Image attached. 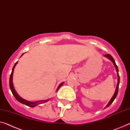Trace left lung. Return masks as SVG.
Listing matches in <instances>:
<instances>
[{
  "mask_svg": "<svg viewBox=\"0 0 130 130\" xmlns=\"http://www.w3.org/2000/svg\"><path fill=\"white\" fill-rule=\"evenodd\" d=\"M104 57H106V58H107L109 59L110 61H111L113 63V65L115 66V68H116V71H117V76H118V82H117V86H116V90H115V94H114V95L112 97L111 99H110V102H108V103L107 104V106H106L105 108H107L108 107V106H109L110 104H111L113 102L114 100L116 98V96L117 95V93H118V90H119V84H120V77H119V69H118V67L117 65H116V63L115 62V59L113 57H112V56L111 55H110V54H106V55H104Z\"/></svg>",
  "mask_w": 130,
  "mask_h": 130,
  "instance_id": "obj_1",
  "label": "left lung"
}]
</instances>
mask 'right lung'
<instances>
[{
	"instance_id": "obj_1",
	"label": "right lung",
	"mask_w": 130,
	"mask_h": 130,
	"mask_svg": "<svg viewBox=\"0 0 130 130\" xmlns=\"http://www.w3.org/2000/svg\"><path fill=\"white\" fill-rule=\"evenodd\" d=\"M23 55V54H22V55H21V57ZM18 63V61L16 62L15 63V64L14 65V67H13V69H12V71H11V75H10V80H9V85H10V90L11 91V92H12V93L13 94V96H14V98L16 99L17 100H18L19 102L25 104V105L29 106V107H36V106L38 105V104H41V103H45L46 102H48L49 100H39V101H37V102H29L28 100H26L24 99H23L21 98L19 96V94L17 93V92H15V90L14 88V86H13V72H14V69L15 67V65H16L17 63ZM63 83L64 82H62L61 84H60L58 87L57 88V92L58 89H59L60 87H61L62 85L63 84Z\"/></svg>"
}]
</instances>
